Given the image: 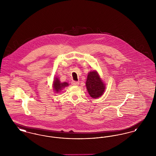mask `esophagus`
<instances>
[{
    "instance_id": "obj_1",
    "label": "esophagus",
    "mask_w": 156,
    "mask_h": 156,
    "mask_svg": "<svg viewBox=\"0 0 156 156\" xmlns=\"http://www.w3.org/2000/svg\"><path fill=\"white\" fill-rule=\"evenodd\" d=\"M79 83H80V82H79L74 81L71 82V84H72L73 85H74V86L78 85H79Z\"/></svg>"
}]
</instances>
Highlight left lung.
<instances>
[{
    "mask_svg": "<svg viewBox=\"0 0 156 156\" xmlns=\"http://www.w3.org/2000/svg\"><path fill=\"white\" fill-rule=\"evenodd\" d=\"M85 84L88 92L92 98L96 99L101 97L105 91L106 85L95 70L88 73Z\"/></svg>",
    "mask_w": 156,
    "mask_h": 156,
    "instance_id": "obj_1",
    "label": "left lung"
}]
</instances>
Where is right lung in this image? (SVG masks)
<instances>
[{"label": "right lung", "mask_w": 156, "mask_h": 156, "mask_svg": "<svg viewBox=\"0 0 156 156\" xmlns=\"http://www.w3.org/2000/svg\"><path fill=\"white\" fill-rule=\"evenodd\" d=\"M68 85H69V84L66 82H61L60 81V80L58 77H55L54 78V81L52 83V87H53V90L54 91V93H55V94L59 93L62 90V89L66 88V87H68Z\"/></svg>", "instance_id": "1"}]
</instances>
